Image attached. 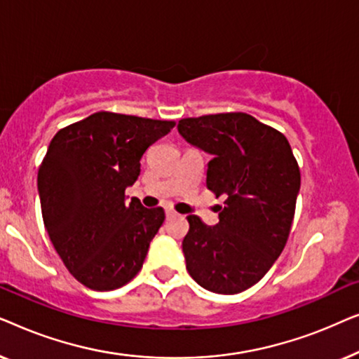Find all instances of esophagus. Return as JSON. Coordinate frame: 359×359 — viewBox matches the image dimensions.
Returning <instances> with one entry per match:
<instances>
[{
  "mask_svg": "<svg viewBox=\"0 0 359 359\" xmlns=\"http://www.w3.org/2000/svg\"><path fill=\"white\" fill-rule=\"evenodd\" d=\"M165 214H166V219H175L176 215H178V214L175 212V210H171V209H166Z\"/></svg>",
  "mask_w": 359,
  "mask_h": 359,
  "instance_id": "1",
  "label": "esophagus"
}]
</instances>
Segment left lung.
<instances>
[{
  "mask_svg": "<svg viewBox=\"0 0 359 359\" xmlns=\"http://www.w3.org/2000/svg\"><path fill=\"white\" fill-rule=\"evenodd\" d=\"M178 132L212 155L205 184L225 198L214 227L188 215L186 269L208 291L238 294L257 284L286 247L299 165L281 132L245 112L186 117Z\"/></svg>",
  "mask_w": 359,
  "mask_h": 359,
  "instance_id": "obj_1",
  "label": "left lung"
}]
</instances>
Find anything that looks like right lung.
I'll list each match as a JSON object with an SVG mask.
<instances>
[{"label": "right lung", "instance_id": "add662e5", "mask_svg": "<svg viewBox=\"0 0 359 359\" xmlns=\"http://www.w3.org/2000/svg\"><path fill=\"white\" fill-rule=\"evenodd\" d=\"M175 121L95 112L53 137L37 175L43 225L72 276L93 291L122 287L140 271L165 220L161 208L126 188L140 175V158Z\"/></svg>", "mask_w": 359, "mask_h": 359}]
</instances>
